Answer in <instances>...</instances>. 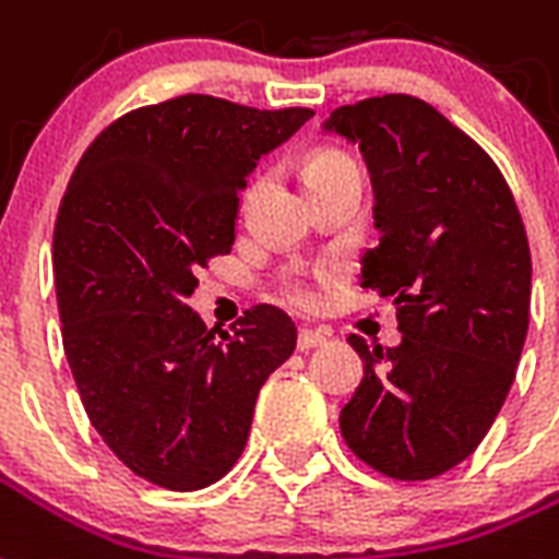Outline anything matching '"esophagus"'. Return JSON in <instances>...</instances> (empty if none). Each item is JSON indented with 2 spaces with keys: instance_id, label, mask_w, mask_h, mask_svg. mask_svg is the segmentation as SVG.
<instances>
[{
  "instance_id": "34e87169",
  "label": "esophagus",
  "mask_w": 559,
  "mask_h": 559,
  "mask_svg": "<svg viewBox=\"0 0 559 559\" xmlns=\"http://www.w3.org/2000/svg\"><path fill=\"white\" fill-rule=\"evenodd\" d=\"M329 338V332H323V329H300V335H297V349L300 353H309V349L314 347H323Z\"/></svg>"
}]
</instances>
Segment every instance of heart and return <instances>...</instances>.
I'll list each match as a JSON object with an SVG mask.
<instances>
[{
  "instance_id": "b5f03b06",
  "label": "heart",
  "mask_w": 559,
  "mask_h": 559,
  "mask_svg": "<svg viewBox=\"0 0 559 559\" xmlns=\"http://www.w3.org/2000/svg\"><path fill=\"white\" fill-rule=\"evenodd\" d=\"M347 168H356V163H353L347 154H341V151H318V154H311V157L306 159L302 175H306V186L311 189V186L323 183V180L341 175V171H347ZM283 297L292 302H309L306 285H302L300 280H294V276H285L283 280Z\"/></svg>"
}]
</instances>
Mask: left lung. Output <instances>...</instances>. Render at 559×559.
I'll use <instances>...</instances> for the list:
<instances>
[{"label":"left lung","instance_id":"obj_1","mask_svg":"<svg viewBox=\"0 0 559 559\" xmlns=\"http://www.w3.org/2000/svg\"><path fill=\"white\" fill-rule=\"evenodd\" d=\"M323 131L356 142L373 180L379 248L361 285L393 297L400 347L349 344L365 379L341 411L358 461L428 481L475 452L516 376L531 311V248L490 154L414 95L332 110Z\"/></svg>","mask_w":559,"mask_h":559}]
</instances>
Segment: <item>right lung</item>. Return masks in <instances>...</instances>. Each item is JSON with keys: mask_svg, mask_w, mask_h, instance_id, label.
Listing matches in <instances>:
<instances>
[{"mask_svg": "<svg viewBox=\"0 0 559 559\" xmlns=\"http://www.w3.org/2000/svg\"><path fill=\"white\" fill-rule=\"evenodd\" d=\"M311 116L215 95L148 104L95 136L63 192L51 241L63 353L95 431L157 487L230 473L259 388L297 347L276 306L215 338L186 297L198 267L230 253L245 177Z\"/></svg>", "mask_w": 559, "mask_h": 559, "instance_id": "right-lung-1", "label": "right lung"}]
</instances>
